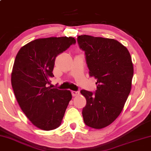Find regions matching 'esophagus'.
Instances as JSON below:
<instances>
[{
  "instance_id": "obj_1",
  "label": "esophagus",
  "mask_w": 151,
  "mask_h": 151,
  "mask_svg": "<svg viewBox=\"0 0 151 151\" xmlns=\"http://www.w3.org/2000/svg\"><path fill=\"white\" fill-rule=\"evenodd\" d=\"M79 93H80V92H79L78 91H72V92H71V94H72L73 97H74V96H78Z\"/></svg>"
}]
</instances>
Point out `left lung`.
Wrapping results in <instances>:
<instances>
[{
  "label": "left lung",
  "mask_w": 151,
  "mask_h": 151,
  "mask_svg": "<svg viewBox=\"0 0 151 151\" xmlns=\"http://www.w3.org/2000/svg\"><path fill=\"white\" fill-rule=\"evenodd\" d=\"M77 40L85 51L90 76L97 80L94 93L80 91L86 99L83 121L88 127L100 129L116 119L131 90L134 73L131 56L115 39L82 35Z\"/></svg>",
  "instance_id": "1"
}]
</instances>
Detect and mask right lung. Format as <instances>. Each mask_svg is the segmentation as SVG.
Returning <instances> with one entry per match:
<instances>
[{
	"label": "right lung",
	"instance_id": "right-lung-1",
	"mask_svg": "<svg viewBox=\"0 0 151 151\" xmlns=\"http://www.w3.org/2000/svg\"><path fill=\"white\" fill-rule=\"evenodd\" d=\"M76 43L73 37H48L29 42L20 49L11 73L14 96L32 124L43 130L58 128L72 96L70 90L51 88L55 60Z\"/></svg>",
	"mask_w": 151,
	"mask_h": 151
}]
</instances>
